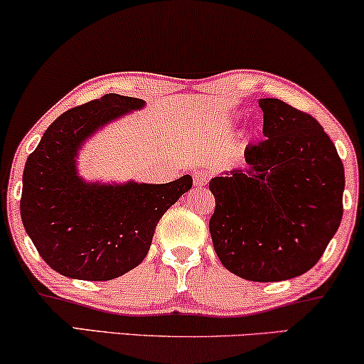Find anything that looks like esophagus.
Returning a JSON list of instances; mask_svg holds the SVG:
<instances>
[{
  "instance_id": "34e87169",
  "label": "esophagus",
  "mask_w": 364,
  "mask_h": 364,
  "mask_svg": "<svg viewBox=\"0 0 364 364\" xmlns=\"http://www.w3.org/2000/svg\"><path fill=\"white\" fill-rule=\"evenodd\" d=\"M208 181H210V173H208L207 171H196L193 172V186L197 187H205Z\"/></svg>"
}]
</instances>
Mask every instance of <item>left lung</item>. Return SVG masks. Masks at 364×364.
I'll return each instance as SVG.
<instances>
[{"instance_id": "1", "label": "left lung", "mask_w": 364, "mask_h": 364, "mask_svg": "<svg viewBox=\"0 0 364 364\" xmlns=\"http://www.w3.org/2000/svg\"><path fill=\"white\" fill-rule=\"evenodd\" d=\"M263 136L248 144L250 168L215 177L208 228L228 272L282 282L316 265L343 217L345 168L335 144L310 114L260 99Z\"/></svg>"}]
</instances>
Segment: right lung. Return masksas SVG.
<instances>
[{"label":"right lung","instance_id":"add662e5","mask_svg":"<svg viewBox=\"0 0 364 364\" xmlns=\"http://www.w3.org/2000/svg\"><path fill=\"white\" fill-rule=\"evenodd\" d=\"M142 99L107 94L61 114L29 154L19 208L44 262L64 277L107 282L137 267L151 248L157 222L192 187V177L154 186L86 183L76 173L87 136Z\"/></svg>","mask_w":364,"mask_h":364}]
</instances>
